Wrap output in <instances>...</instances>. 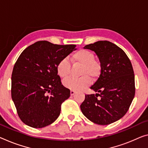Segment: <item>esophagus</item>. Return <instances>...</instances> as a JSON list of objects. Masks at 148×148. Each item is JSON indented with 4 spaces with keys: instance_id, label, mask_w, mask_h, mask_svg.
<instances>
[{
    "instance_id": "1",
    "label": "esophagus",
    "mask_w": 148,
    "mask_h": 148,
    "mask_svg": "<svg viewBox=\"0 0 148 148\" xmlns=\"http://www.w3.org/2000/svg\"><path fill=\"white\" fill-rule=\"evenodd\" d=\"M76 92L75 91V90H71V91H70V94H71V96H73V95H75V93Z\"/></svg>"
}]
</instances>
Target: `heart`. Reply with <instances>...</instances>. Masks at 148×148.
Listing matches in <instances>:
<instances>
[{"label":"heart","instance_id":"heart-1","mask_svg":"<svg viewBox=\"0 0 148 148\" xmlns=\"http://www.w3.org/2000/svg\"><path fill=\"white\" fill-rule=\"evenodd\" d=\"M71 61L74 64L82 66L80 78H68L63 81V85L71 90H79L90 85V77L95 79L101 72V65L99 61L95 60V54L87 49H79L71 56ZM71 69V63L67 58H63L57 65V73L61 78L69 76Z\"/></svg>","mask_w":148,"mask_h":148}]
</instances>
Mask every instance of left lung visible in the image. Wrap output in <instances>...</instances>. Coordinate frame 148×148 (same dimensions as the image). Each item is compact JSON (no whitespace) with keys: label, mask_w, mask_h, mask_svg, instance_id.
<instances>
[{"label":"left lung","mask_w":148,"mask_h":148,"mask_svg":"<svg viewBox=\"0 0 148 148\" xmlns=\"http://www.w3.org/2000/svg\"><path fill=\"white\" fill-rule=\"evenodd\" d=\"M84 48L95 51L101 63V72L90 87L97 93L85 95L80 106L82 113L93 123H113L125 115L135 95L130 60L121 48L108 41H98Z\"/></svg>","instance_id":"8db88e82"}]
</instances>
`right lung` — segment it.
<instances>
[{"instance_id": "1", "label": "right lung", "mask_w": 148, "mask_h": 148, "mask_svg": "<svg viewBox=\"0 0 148 148\" xmlns=\"http://www.w3.org/2000/svg\"><path fill=\"white\" fill-rule=\"evenodd\" d=\"M75 47L39 41L20 54L13 68L11 95L25 124L42 128L59 117L61 104L70 97V90L61 85L57 65L76 50Z\"/></svg>"}]
</instances>
